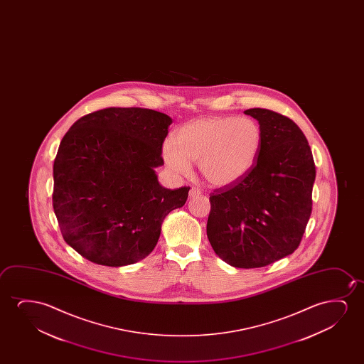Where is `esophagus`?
Instances as JSON below:
<instances>
[{
	"label": "esophagus",
	"instance_id": "34e87169",
	"mask_svg": "<svg viewBox=\"0 0 364 364\" xmlns=\"http://www.w3.org/2000/svg\"><path fill=\"white\" fill-rule=\"evenodd\" d=\"M201 194V190L198 189V188H191L189 191L190 198H195V196H198V195Z\"/></svg>",
	"mask_w": 364,
	"mask_h": 364
}]
</instances>
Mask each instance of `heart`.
<instances>
[{
  "label": "heart",
  "mask_w": 364,
  "mask_h": 364,
  "mask_svg": "<svg viewBox=\"0 0 364 364\" xmlns=\"http://www.w3.org/2000/svg\"><path fill=\"white\" fill-rule=\"evenodd\" d=\"M262 146V130L251 118L234 115L193 120L175 132L174 141L163 145L165 164L175 173L189 175L191 161H199L200 174L216 188L237 184L252 170Z\"/></svg>",
  "instance_id": "obj_1"
}]
</instances>
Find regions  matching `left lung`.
<instances>
[{
  "mask_svg": "<svg viewBox=\"0 0 364 364\" xmlns=\"http://www.w3.org/2000/svg\"><path fill=\"white\" fill-rule=\"evenodd\" d=\"M262 146L252 170L237 184L210 194L206 234L226 264L264 267L292 254L312 213L314 156L294 120L274 110L251 108Z\"/></svg>",
  "mask_w": 364,
  "mask_h": 364,
  "instance_id": "left-lung-1",
  "label": "left lung"
}]
</instances>
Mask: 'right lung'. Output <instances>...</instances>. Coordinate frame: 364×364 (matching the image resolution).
<instances>
[{
	"mask_svg": "<svg viewBox=\"0 0 364 364\" xmlns=\"http://www.w3.org/2000/svg\"><path fill=\"white\" fill-rule=\"evenodd\" d=\"M173 120L156 110L110 107L75 122L53 164V210L65 242L95 264L119 267L154 250L161 223L189 186L165 189L154 168Z\"/></svg>",
	"mask_w": 364,
	"mask_h": 364,
	"instance_id": "right-lung-1",
	"label": "right lung"
}]
</instances>
